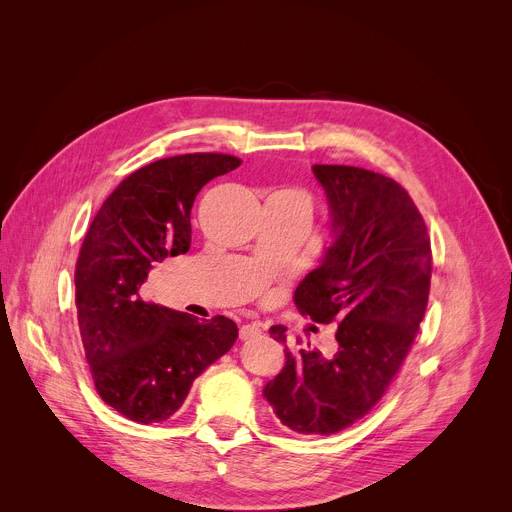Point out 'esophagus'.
Wrapping results in <instances>:
<instances>
[{
	"instance_id": "34e87169",
	"label": "esophagus",
	"mask_w": 512,
	"mask_h": 512,
	"mask_svg": "<svg viewBox=\"0 0 512 512\" xmlns=\"http://www.w3.org/2000/svg\"><path fill=\"white\" fill-rule=\"evenodd\" d=\"M261 335V327L259 324H243L241 327V331H239V337H241V341H249V339H255V337H259Z\"/></svg>"
}]
</instances>
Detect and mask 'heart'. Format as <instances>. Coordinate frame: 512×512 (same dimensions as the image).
Listing matches in <instances>:
<instances>
[{"instance_id":"heart-1","label":"heart","mask_w":512,"mask_h":512,"mask_svg":"<svg viewBox=\"0 0 512 512\" xmlns=\"http://www.w3.org/2000/svg\"><path fill=\"white\" fill-rule=\"evenodd\" d=\"M296 194H298V192H296ZM300 196H302V194H300ZM302 198H304V200H306V196H302ZM306 202H308V200H306ZM308 204H310V202H308Z\"/></svg>"}]
</instances>
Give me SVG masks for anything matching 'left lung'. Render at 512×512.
<instances>
[{"label":"left lung","mask_w":512,"mask_h":512,"mask_svg":"<svg viewBox=\"0 0 512 512\" xmlns=\"http://www.w3.org/2000/svg\"><path fill=\"white\" fill-rule=\"evenodd\" d=\"M312 169L337 241L296 288L294 304L314 322H337L339 349L322 357L286 347V367L263 396L290 431L333 435L363 418L396 378L425 318L433 255L427 224L400 183L351 165ZM269 335L286 343L284 327Z\"/></svg>","instance_id":"1"}]
</instances>
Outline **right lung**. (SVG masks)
<instances>
[{
  "mask_svg": "<svg viewBox=\"0 0 512 512\" xmlns=\"http://www.w3.org/2000/svg\"><path fill=\"white\" fill-rule=\"evenodd\" d=\"M239 165L222 153L149 163L118 183L85 232L75 263L79 335L100 398L130 421H167L239 337L226 316L198 320L141 296L153 263L188 253L198 192Z\"/></svg>",
  "mask_w": 512,
  "mask_h": 512,
  "instance_id": "add662e5",
  "label": "right lung"
}]
</instances>
